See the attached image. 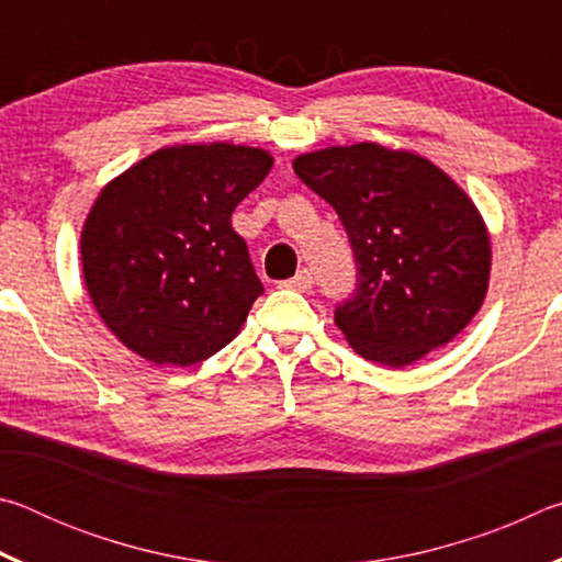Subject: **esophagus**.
Returning <instances> with one entry per match:
<instances>
[{
	"instance_id": "esophagus-1",
	"label": "esophagus",
	"mask_w": 562,
	"mask_h": 562,
	"mask_svg": "<svg viewBox=\"0 0 562 562\" xmlns=\"http://www.w3.org/2000/svg\"><path fill=\"white\" fill-rule=\"evenodd\" d=\"M312 272L310 270H300L297 274H294L292 280H284L282 282V288H288V290H300V292H307L310 288H312Z\"/></svg>"
}]
</instances>
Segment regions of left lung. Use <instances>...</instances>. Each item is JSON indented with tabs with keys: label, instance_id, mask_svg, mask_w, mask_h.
<instances>
[{
	"label": "left lung",
	"instance_id": "1",
	"mask_svg": "<svg viewBox=\"0 0 562 562\" xmlns=\"http://www.w3.org/2000/svg\"><path fill=\"white\" fill-rule=\"evenodd\" d=\"M292 168L335 207L355 247L357 294L335 322L359 357L402 369L475 317L488 292L491 237L449 173L372 140L302 154Z\"/></svg>",
	"mask_w": 562,
	"mask_h": 562
}]
</instances>
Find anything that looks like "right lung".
Returning a JSON list of instances; mask_svg holds the SVG:
<instances>
[{
	"label": "right lung",
	"mask_w": 562,
	"mask_h": 562,
	"mask_svg": "<svg viewBox=\"0 0 562 562\" xmlns=\"http://www.w3.org/2000/svg\"><path fill=\"white\" fill-rule=\"evenodd\" d=\"M272 164L265 148L180 144L101 188L81 227L83 284L133 355L190 367L240 335L262 282L231 217Z\"/></svg>",
	"instance_id": "obj_1"
}]
</instances>
